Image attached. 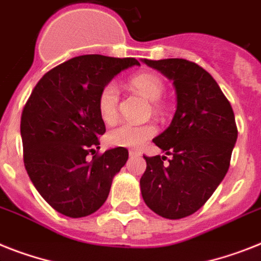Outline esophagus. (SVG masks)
<instances>
[{"label":"esophagus","mask_w":261,"mask_h":261,"mask_svg":"<svg viewBox=\"0 0 261 261\" xmlns=\"http://www.w3.org/2000/svg\"><path fill=\"white\" fill-rule=\"evenodd\" d=\"M129 156H130V157H139L140 152H137V150H135V149H130V150H129Z\"/></svg>","instance_id":"obj_1"}]
</instances>
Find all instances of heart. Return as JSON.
<instances>
[{"label": "heart", "instance_id": "b5f03b06", "mask_svg": "<svg viewBox=\"0 0 261 261\" xmlns=\"http://www.w3.org/2000/svg\"><path fill=\"white\" fill-rule=\"evenodd\" d=\"M129 85L149 101L160 100L165 90L163 80L153 73H137L129 79ZM118 98V89L115 83H108L101 88L97 97V109L101 120L107 124H112L117 118ZM154 105L157 108V104ZM154 133L156 129L150 124L135 125L129 122H122L108 133V141L115 146L139 148Z\"/></svg>", "mask_w": 261, "mask_h": 261}]
</instances>
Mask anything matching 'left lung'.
<instances>
[{"mask_svg": "<svg viewBox=\"0 0 261 261\" xmlns=\"http://www.w3.org/2000/svg\"><path fill=\"white\" fill-rule=\"evenodd\" d=\"M143 62L173 81L177 107L171 125L153 139L170 159L144 156L140 188L154 213L177 220L199 211L223 181L238 128L229 101L201 66L182 58Z\"/></svg>", "mask_w": 261, "mask_h": 261, "instance_id": "obj_1", "label": "left lung"}]
</instances>
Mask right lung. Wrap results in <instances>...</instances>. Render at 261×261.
Segmentation results:
<instances>
[{
    "instance_id": "right-lung-1",
    "label": "right lung",
    "mask_w": 261,
    "mask_h": 261,
    "mask_svg": "<svg viewBox=\"0 0 261 261\" xmlns=\"http://www.w3.org/2000/svg\"><path fill=\"white\" fill-rule=\"evenodd\" d=\"M135 65H140L136 58L79 56L44 74L23 107L25 169L45 201L65 216L96 212L128 160L122 146L96 153L105 133L97 97L105 84Z\"/></svg>"
}]
</instances>
